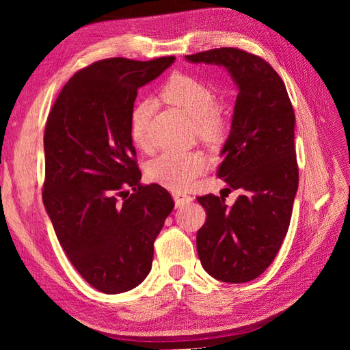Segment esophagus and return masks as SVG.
<instances>
[{
	"instance_id": "obj_1",
	"label": "esophagus",
	"mask_w": 350,
	"mask_h": 350,
	"mask_svg": "<svg viewBox=\"0 0 350 350\" xmlns=\"http://www.w3.org/2000/svg\"><path fill=\"white\" fill-rule=\"evenodd\" d=\"M174 200H175V204L176 207H181L185 204H189L193 201L191 196H187L184 193H174Z\"/></svg>"
}]
</instances>
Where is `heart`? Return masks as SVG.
Returning <instances> with one entry per match:
<instances>
[{
	"mask_svg": "<svg viewBox=\"0 0 350 350\" xmlns=\"http://www.w3.org/2000/svg\"><path fill=\"white\" fill-rule=\"evenodd\" d=\"M163 98L184 112L200 139L216 142L225 131L224 118L217 109L216 94L201 80L188 74H174L163 88ZM152 112V103L142 100L131 112V139L144 149L147 147V122ZM204 156L198 152H165L147 165V176L153 183L169 189L183 191L191 185L196 178L204 172Z\"/></svg>",
	"mask_w": 350,
	"mask_h": 350,
	"instance_id": "obj_1",
	"label": "heart"
}]
</instances>
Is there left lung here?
I'll use <instances>...</instances> for the list:
<instances>
[{
	"label": "left lung",
	"instance_id": "obj_1",
	"mask_svg": "<svg viewBox=\"0 0 350 350\" xmlns=\"http://www.w3.org/2000/svg\"><path fill=\"white\" fill-rule=\"evenodd\" d=\"M185 59L224 67L238 90L217 176L241 196L232 207L213 194L197 198L207 215L197 252L211 278L245 283L270 266L288 234L299 181L293 108L279 74L257 55L220 48Z\"/></svg>",
	"mask_w": 350,
	"mask_h": 350
}]
</instances>
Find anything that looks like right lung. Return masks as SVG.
<instances>
[{
  "label": "right lung",
  "mask_w": 350,
  "mask_h": 350,
  "mask_svg": "<svg viewBox=\"0 0 350 350\" xmlns=\"http://www.w3.org/2000/svg\"><path fill=\"white\" fill-rule=\"evenodd\" d=\"M174 61L94 62L68 80L48 116L42 198L66 256L103 293L147 278L153 242L174 208L163 187L140 184L131 139L137 90Z\"/></svg>",
  "instance_id": "right-lung-1"
}]
</instances>
